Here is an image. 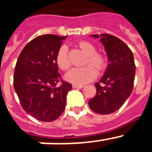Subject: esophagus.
Masks as SVG:
<instances>
[{"label":"esophagus","mask_w":152,"mask_h":152,"mask_svg":"<svg viewBox=\"0 0 152 152\" xmlns=\"http://www.w3.org/2000/svg\"><path fill=\"white\" fill-rule=\"evenodd\" d=\"M83 87H84V86H82V85H77V84H73V85H72V88H75V89H76V88H82Z\"/></svg>","instance_id":"esophagus-1"}]
</instances>
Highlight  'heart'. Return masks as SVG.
Segmentation results:
<instances>
[{"instance_id": "1", "label": "heart", "mask_w": 152, "mask_h": 152, "mask_svg": "<svg viewBox=\"0 0 152 152\" xmlns=\"http://www.w3.org/2000/svg\"><path fill=\"white\" fill-rule=\"evenodd\" d=\"M79 47L84 53L87 55V59L84 64H88L82 68H72L65 75V78L70 82L75 84H84L91 82L96 77L97 71L101 72L106 67L107 59L101 53L96 52L94 45L88 41H80ZM56 62L58 67L62 71H67L71 66L69 58L68 56V48L62 45L58 50L56 56Z\"/></svg>"}]
</instances>
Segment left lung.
<instances>
[{"label": "left lung", "instance_id": "left-lung-1", "mask_svg": "<svg viewBox=\"0 0 152 152\" xmlns=\"http://www.w3.org/2000/svg\"><path fill=\"white\" fill-rule=\"evenodd\" d=\"M91 36L99 38L98 34ZM100 36L109 64L100 81L94 84L96 94L88 101V104L96 113L110 114L119 110L131 94L135 64L133 53L121 39L107 33Z\"/></svg>", "mask_w": 152, "mask_h": 152}]
</instances>
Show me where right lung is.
<instances>
[{
  "mask_svg": "<svg viewBox=\"0 0 152 152\" xmlns=\"http://www.w3.org/2000/svg\"><path fill=\"white\" fill-rule=\"evenodd\" d=\"M66 36H39L24 47L16 64L13 87L23 110L36 119L52 122L65 108L72 84L62 80L56 62Z\"/></svg>",
  "mask_w": 152,
  "mask_h": 152,
  "instance_id": "obj_1",
  "label": "right lung"
}]
</instances>
